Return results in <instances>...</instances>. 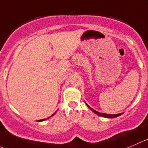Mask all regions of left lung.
Returning <instances> with one entry per match:
<instances>
[{
  "label": "left lung",
  "mask_w": 148,
  "mask_h": 148,
  "mask_svg": "<svg viewBox=\"0 0 148 148\" xmlns=\"http://www.w3.org/2000/svg\"><path fill=\"white\" fill-rule=\"evenodd\" d=\"M87 106H88L89 108H90V109H91L92 110L93 112L94 113H95L96 114H97V115L98 116H103V117H106V118H115V117H117V116H120V115H121V114H103V113H100V112H97V111H96L95 110H94V109H92V108H90V106H88V105L87 104Z\"/></svg>",
  "instance_id": "obj_1"
}]
</instances>
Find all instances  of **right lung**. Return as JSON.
<instances>
[{
    "label": "right lung",
    "instance_id": "1",
    "mask_svg": "<svg viewBox=\"0 0 148 148\" xmlns=\"http://www.w3.org/2000/svg\"><path fill=\"white\" fill-rule=\"evenodd\" d=\"M55 112V113H56ZM55 113H54V114H55ZM54 114H53V115L52 116H53L54 115ZM50 118V117H48V119H49ZM44 120H45V119H42V120H40V121H44Z\"/></svg>",
    "mask_w": 148,
    "mask_h": 148
}]
</instances>
